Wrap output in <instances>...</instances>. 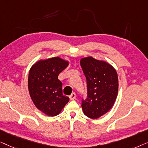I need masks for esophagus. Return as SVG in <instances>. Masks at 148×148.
<instances>
[{
	"label": "esophagus",
	"instance_id": "34e87169",
	"mask_svg": "<svg viewBox=\"0 0 148 148\" xmlns=\"http://www.w3.org/2000/svg\"><path fill=\"white\" fill-rule=\"evenodd\" d=\"M76 93H75V92L72 93V94L70 95V97H69L70 100H74V99H76Z\"/></svg>",
	"mask_w": 148,
	"mask_h": 148
}]
</instances>
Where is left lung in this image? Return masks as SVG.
<instances>
[{
    "instance_id": "1",
    "label": "left lung",
    "mask_w": 148,
    "mask_h": 148,
    "mask_svg": "<svg viewBox=\"0 0 148 148\" xmlns=\"http://www.w3.org/2000/svg\"><path fill=\"white\" fill-rule=\"evenodd\" d=\"M80 65L86 78L87 97L82 99L84 114L99 118L111 109L118 92V76L113 66L92 57L82 58Z\"/></svg>"
}]
</instances>
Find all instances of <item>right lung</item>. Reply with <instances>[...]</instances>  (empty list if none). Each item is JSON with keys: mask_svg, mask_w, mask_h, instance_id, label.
<instances>
[{"mask_svg": "<svg viewBox=\"0 0 148 148\" xmlns=\"http://www.w3.org/2000/svg\"><path fill=\"white\" fill-rule=\"evenodd\" d=\"M68 62L56 57L41 60L31 68L28 78L30 97L37 109L48 116H56L69 101L62 93L58 75Z\"/></svg>", "mask_w": 148, "mask_h": 148, "instance_id": "obj_1", "label": "right lung"}]
</instances>
